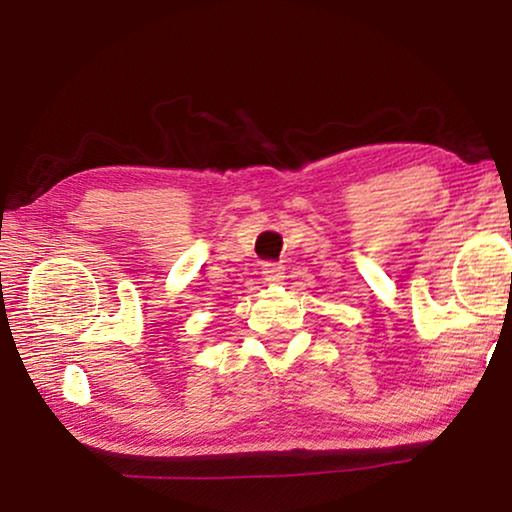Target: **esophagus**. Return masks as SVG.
<instances>
[{
	"mask_svg": "<svg viewBox=\"0 0 512 512\" xmlns=\"http://www.w3.org/2000/svg\"><path fill=\"white\" fill-rule=\"evenodd\" d=\"M262 275L268 284H282L284 271H282V266H277V264H264Z\"/></svg>",
	"mask_w": 512,
	"mask_h": 512,
	"instance_id": "34e87169",
	"label": "esophagus"
}]
</instances>
